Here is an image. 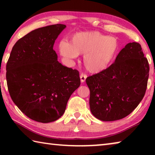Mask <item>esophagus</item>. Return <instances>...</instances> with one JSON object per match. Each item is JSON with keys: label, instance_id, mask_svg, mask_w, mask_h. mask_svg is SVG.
Returning a JSON list of instances; mask_svg holds the SVG:
<instances>
[{"label": "esophagus", "instance_id": "34e87169", "mask_svg": "<svg viewBox=\"0 0 155 155\" xmlns=\"http://www.w3.org/2000/svg\"><path fill=\"white\" fill-rule=\"evenodd\" d=\"M85 74H81V76H80V80H81V83H84L85 81Z\"/></svg>", "mask_w": 155, "mask_h": 155}]
</instances>
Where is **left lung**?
<instances>
[{"label":"left lung","instance_id":"obj_1","mask_svg":"<svg viewBox=\"0 0 155 155\" xmlns=\"http://www.w3.org/2000/svg\"><path fill=\"white\" fill-rule=\"evenodd\" d=\"M66 27L57 24L37 28L18 40L7 63L9 94L22 113L38 122L58 120L72 94L79 87V73L57 61L53 46Z\"/></svg>","mask_w":155,"mask_h":155}]
</instances>
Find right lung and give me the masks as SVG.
<instances>
[{"instance_id":"obj_1","label":"right lung","mask_w":155,"mask_h":155,"mask_svg":"<svg viewBox=\"0 0 155 155\" xmlns=\"http://www.w3.org/2000/svg\"><path fill=\"white\" fill-rule=\"evenodd\" d=\"M149 64L140 44L128 43L114 63L86 78L90 91L91 114L102 121L124 118L140 104L145 94Z\"/></svg>"}]
</instances>
